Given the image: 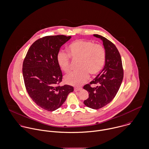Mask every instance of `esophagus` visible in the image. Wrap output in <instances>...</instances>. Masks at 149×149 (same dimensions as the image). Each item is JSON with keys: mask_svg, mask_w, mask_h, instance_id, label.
<instances>
[{"mask_svg": "<svg viewBox=\"0 0 149 149\" xmlns=\"http://www.w3.org/2000/svg\"><path fill=\"white\" fill-rule=\"evenodd\" d=\"M82 90L81 88H74V92H77V91H81Z\"/></svg>", "mask_w": 149, "mask_h": 149, "instance_id": "34e87169", "label": "esophagus"}]
</instances>
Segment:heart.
I'll use <instances>...</instances> for the list:
<instances>
[{"mask_svg": "<svg viewBox=\"0 0 149 149\" xmlns=\"http://www.w3.org/2000/svg\"><path fill=\"white\" fill-rule=\"evenodd\" d=\"M71 58L79 61V71L72 72L64 77L66 83L79 86L88 79L90 73L93 76L97 75L102 70L106 61V51L104 47L89 40H78L70 44L68 48ZM66 53L60 51L56 56L57 63L64 72L70 69V59Z\"/></svg>", "mask_w": 149, "mask_h": 149, "instance_id": "heart-1", "label": "heart"}]
</instances>
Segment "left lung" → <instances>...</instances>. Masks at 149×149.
<instances>
[{"label":"left lung","instance_id":"left-lung-1","mask_svg":"<svg viewBox=\"0 0 149 149\" xmlns=\"http://www.w3.org/2000/svg\"><path fill=\"white\" fill-rule=\"evenodd\" d=\"M106 51L104 68L90 84H97L96 88L86 84L83 88L87 91L89 97L84 101V104L93 109H98L109 103L116 95L123 81V69L120 54L115 45L106 38L99 35Z\"/></svg>","mask_w":149,"mask_h":149}]
</instances>
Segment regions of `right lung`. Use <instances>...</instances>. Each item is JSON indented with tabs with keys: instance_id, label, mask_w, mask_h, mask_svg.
<instances>
[{
	"instance_id": "add662e5",
	"label": "right lung",
	"mask_w": 149,
	"mask_h": 149,
	"mask_svg": "<svg viewBox=\"0 0 149 149\" xmlns=\"http://www.w3.org/2000/svg\"><path fill=\"white\" fill-rule=\"evenodd\" d=\"M71 36H48L35 42L28 51L22 65L26 91L33 101L47 111H54L73 91L69 85L56 86L62 79L56 56L61 47Z\"/></svg>"
}]
</instances>
